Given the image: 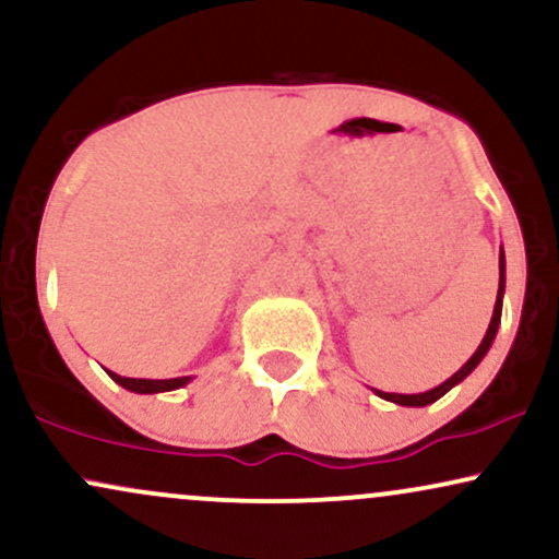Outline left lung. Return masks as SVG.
<instances>
[{
	"label": "left lung",
	"mask_w": 559,
	"mask_h": 559,
	"mask_svg": "<svg viewBox=\"0 0 559 559\" xmlns=\"http://www.w3.org/2000/svg\"><path fill=\"white\" fill-rule=\"evenodd\" d=\"M502 297H504V249H502V252H499V292H497V301H493V316H491V323H489V329H486L484 342H480V344H478V349L473 352L471 360H467V362L463 365V368H460L457 373H454L452 378H447L444 383H439V386H433L431 391H423V394H386V391H378V389H373L376 394L381 396V400H386V402L402 404V407H426V404H431V402H436V400H441V396H444L449 389L457 386L460 381H465V378L471 376L473 370L478 368V362L484 360L486 352L491 349L493 338H497L499 320H502Z\"/></svg>",
	"instance_id": "8db88e82"
}]
</instances>
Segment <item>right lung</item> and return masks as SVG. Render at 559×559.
<instances>
[{"label":"right lung","mask_w":559,"mask_h":559,"mask_svg":"<svg viewBox=\"0 0 559 559\" xmlns=\"http://www.w3.org/2000/svg\"><path fill=\"white\" fill-rule=\"evenodd\" d=\"M107 376H110L115 383H120V386H123V389L136 391V394H159V391L181 389V386H186V383L191 381V376L165 378V381H152V378H126V376L112 373V370H107Z\"/></svg>","instance_id":"add662e5"}]
</instances>
